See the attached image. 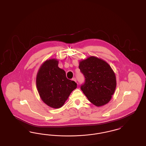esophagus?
Segmentation results:
<instances>
[{
  "mask_svg": "<svg viewBox=\"0 0 146 146\" xmlns=\"http://www.w3.org/2000/svg\"><path fill=\"white\" fill-rule=\"evenodd\" d=\"M72 80L76 83V78H73L72 79Z\"/></svg>",
  "mask_w": 146,
  "mask_h": 146,
  "instance_id": "1",
  "label": "esophagus"
}]
</instances>
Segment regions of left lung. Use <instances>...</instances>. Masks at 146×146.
<instances>
[{
    "label": "left lung",
    "instance_id": "obj_1",
    "mask_svg": "<svg viewBox=\"0 0 146 146\" xmlns=\"http://www.w3.org/2000/svg\"><path fill=\"white\" fill-rule=\"evenodd\" d=\"M79 68L85 78L80 87L89 101L97 107L108 104L116 88V76L109 64L90 56L79 62Z\"/></svg>",
    "mask_w": 146,
    "mask_h": 146
}]
</instances>
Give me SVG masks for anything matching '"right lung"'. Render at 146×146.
I'll list each match as a JSON object with an SVG mask.
<instances>
[{
  "label": "right lung",
  "instance_id": "right-lung-1",
  "mask_svg": "<svg viewBox=\"0 0 146 146\" xmlns=\"http://www.w3.org/2000/svg\"><path fill=\"white\" fill-rule=\"evenodd\" d=\"M55 58L42 63L36 74V88L42 101L49 107L59 108L63 106L76 83L68 79L64 70L58 66Z\"/></svg>",
  "mask_w": 146,
  "mask_h": 146
}]
</instances>
